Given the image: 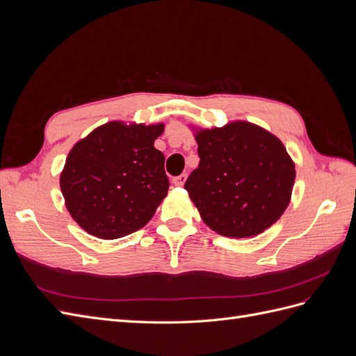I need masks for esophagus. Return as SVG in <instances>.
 Masks as SVG:
<instances>
[{
  "mask_svg": "<svg viewBox=\"0 0 356 356\" xmlns=\"http://www.w3.org/2000/svg\"><path fill=\"white\" fill-rule=\"evenodd\" d=\"M186 181H187V175H186V174H181V175H178V177H175L174 179H172V182H174V184H175L177 187H182V186H184Z\"/></svg>",
  "mask_w": 356,
  "mask_h": 356,
  "instance_id": "obj_1",
  "label": "esophagus"
}]
</instances>
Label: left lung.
I'll use <instances>...</instances> for the list:
<instances>
[{
  "label": "left lung",
  "mask_w": 356,
  "mask_h": 356,
  "mask_svg": "<svg viewBox=\"0 0 356 356\" xmlns=\"http://www.w3.org/2000/svg\"><path fill=\"white\" fill-rule=\"evenodd\" d=\"M195 129L199 168L188 191L209 229L232 239L254 238L288 208L296 165L281 139L250 122Z\"/></svg>",
  "instance_id": "left-lung-1"
}]
</instances>
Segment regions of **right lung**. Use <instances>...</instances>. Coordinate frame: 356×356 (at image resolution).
I'll return each instance as SVG.
<instances>
[{
    "mask_svg": "<svg viewBox=\"0 0 356 356\" xmlns=\"http://www.w3.org/2000/svg\"><path fill=\"white\" fill-rule=\"evenodd\" d=\"M165 124L108 122L75 144L60 172L65 207L99 239L135 233L168 195L165 156L154 147Z\"/></svg>",
    "mask_w": 356,
    "mask_h": 356,
    "instance_id": "obj_1",
    "label": "right lung"
}]
</instances>
